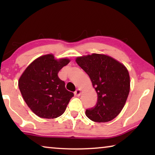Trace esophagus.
I'll return each instance as SVG.
<instances>
[{
	"instance_id": "esophagus-1",
	"label": "esophagus",
	"mask_w": 155,
	"mask_h": 155,
	"mask_svg": "<svg viewBox=\"0 0 155 155\" xmlns=\"http://www.w3.org/2000/svg\"><path fill=\"white\" fill-rule=\"evenodd\" d=\"M81 94V90L80 89H77V90L74 91V95L76 96H80Z\"/></svg>"
}]
</instances>
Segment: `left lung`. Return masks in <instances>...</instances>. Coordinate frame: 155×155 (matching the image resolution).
I'll return each mask as SVG.
<instances>
[{"mask_svg": "<svg viewBox=\"0 0 155 155\" xmlns=\"http://www.w3.org/2000/svg\"><path fill=\"white\" fill-rule=\"evenodd\" d=\"M77 64L90 77L98 95L96 105L85 111L89 119L96 122H109L124 107L130 91V77L121 63L105 54L78 57Z\"/></svg>", "mask_w": 155, "mask_h": 155, "instance_id": "8db88e82", "label": "left lung"}]
</instances>
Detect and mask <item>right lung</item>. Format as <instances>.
<instances>
[{"label":"right lung","mask_w":155,"mask_h":155,"mask_svg":"<svg viewBox=\"0 0 155 155\" xmlns=\"http://www.w3.org/2000/svg\"><path fill=\"white\" fill-rule=\"evenodd\" d=\"M69 62L68 59L57 60L53 54H46L34 60L21 75L18 81L20 92L38 116L47 119L59 117L74 96L57 75Z\"/></svg>","instance_id":"1"}]
</instances>
